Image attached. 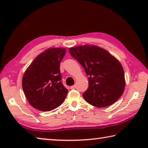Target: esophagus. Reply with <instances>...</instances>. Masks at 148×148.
Listing matches in <instances>:
<instances>
[{"instance_id":"esophagus-1","label":"esophagus","mask_w":148,"mask_h":148,"mask_svg":"<svg viewBox=\"0 0 148 148\" xmlns=\"http://www.w3.org/2000/svg\"><path fill=\"white\" fill-rule=\"evenodd\" d=\"M76 86H75V85H74V86H72L71 87V89H76Z\"/></svg>"}]
</instances>
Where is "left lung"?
<instances>
[{"label": "left lung", "instance_id": "left-lung-1", "mask_svg": "<svg viewBox=\"0 0 148 148\" xmlns=\"http://www.w3.org/2000/svg\"><path fill=\"white\" fill-rule=\"evenodd\" d=\"M70 53L78 61L89 77V87L84 99L95 107L104 108L114 104L125 91L123 66L106 49L95 45L69 48Z\"/></svg>", "mask_w": 148, "mask_h": 148}]
</instances>
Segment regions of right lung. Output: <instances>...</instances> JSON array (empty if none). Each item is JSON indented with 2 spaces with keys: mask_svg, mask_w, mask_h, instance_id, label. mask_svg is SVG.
Masks as SVG:
<instances>
[{
  "mask_svg": "<svg viewBox=\"0 0 148 148\" xmlns=\"http://www.w3.org/2000/svg\"><path fill=\"white\" fill-rule=\"evenodd\" d=\"M65 53V48H48L39 54L26 69L22 87L27 101L34 108L51 111L64 101L68 89L61 82L60 62Z\"/></svg>",
  "mask_w": 148,
  "mask_h": 148,
  "instance_id": "obj_1",
  "label": "right lung"
}]
</instances>
